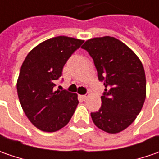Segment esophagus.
Returning <instances> with one entry per match:
<instances>
[{"instance_id": "obj_1", "label": "esophagus", "mask_w": 159, "mask_h": 159, "mask_svg": "<svg viewBox=\"0 0 159 159\" xmlns=\"http://www.w3.org/2000/svg\"><path fill=\"white\" fill-rule=\"evenodd\" d=\"M80 98H81V99L83 100V101H85V100L87 99L88 98H89V96H86V95H82V96H80Z\"/></svg>"}]
</instances>
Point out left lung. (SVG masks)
<instances>
[{
	"mask_svg": "<svg viewBox=\"0 0 159 159\" xmlns=\"http://www.w3.org/2000/svg\"><path fill=\"white\" fill-rule=\"evenodd\" d=\"M81 47L92 57L98 80L106 87L98 112L90 114L92 121L102 131L118 133L134 122L143 107V65L131 48L113 36L89 39Z\"/></svg>",
	"mask_w": 159,
	"mask_h": 159,
	"instance_id": "left-lung-1",
	"label": "left lung"
}]
</instances>
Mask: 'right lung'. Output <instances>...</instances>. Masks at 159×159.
I'll return each instance as SVG.
<instances>
[{
    "mask_svg": "<svg viewBox=\"0 0 159 159\" xmlns=\"http://www.w3.org/2000/svg\"><path fill=\"white\" fill-rule=\"evenodd\" d=\"M83 40L60 36L36 45L24 60L17 81L22 109L37 129L59 131L67 124L79 104L78 95L55 90L62 69Z\"/></svg>",
    "mask_w": 159,
    "mask_h": 159,
    "instance_id": "1",
    "label": "right lung"
}]
</instances>
